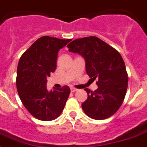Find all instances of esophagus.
I'll return each mask as SVG.
<instances>
[{
	"instance_id": "1",
	"label": "esophagus",
	"mask_w": 147,
	"mask_h": 147,
	"mask_svg": "<svg viewBox=\"0 0 147 147\" xmlns=\"http://www.w3.org/2000/svg\"><path fill=\"white\" fill-rule=\"evenodd\" d=\"M77 90H78V89L75 88H70V91H71V92H72V93L75 92V91H77Z\"/></svg>"
}]
</instances>
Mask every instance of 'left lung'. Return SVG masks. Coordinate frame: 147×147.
Segmentation results:
<instances>
[{
  "label": "left lung",
  "instance_id": "8db88e82",
  "mask_svg": "<svg viewBox=\"0 0 147 147\" xmlns=\"http://www.w3.org/2000/svg\"><path fill=\"white\" fill-rule=\"evenodd\" d=\"M69 51L82 56L90 78L97 79L98 88L84 89L88 98L82 104L85 113L94 120L113 115L123 104L127 88L125 62L117 50L95 36L75 39L67 45Z\"/></svg>",
  "mask_w": 147,
  "mask_h": 147
}]
</instances>
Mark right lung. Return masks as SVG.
I'll return each mask as SVG.
<instances>
[{
	"instance_id": "obj_1",
	"label": "right lung",
	"mask_w": 147,
	"mask_h": 147,
	"mask_svg": "<svg viewBox=\"0 0 147 147\" xmlns=\"http://www.w3.org/2000/svg\"><path fill=\"white\" fill-rule=\"evenodd\" d=\"M72 39L38 38L22 54L17 67L16 88L23 105L35 118L55 120L61 115L70 94L69 86L49 91L47 78L57 67L59 51Z\"/></svg>"
}]
</instances>
